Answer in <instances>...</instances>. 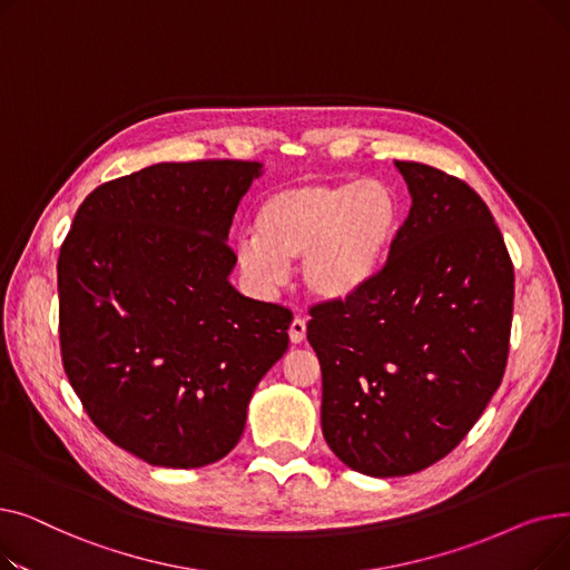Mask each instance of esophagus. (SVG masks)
<instances>
[{"instance_id":"obj_1","label":"esophagus","mask_w":570,"mask_h":570,"mask_svg":"<svg viewBox=\"0 0 570 570\" xmlns=\"http://www.w3.org/2000/svg\"><path fill=\"white\" fill-rule=\"evenodd\" d=\"M288 337H291L293 344H303L305 342V337H307V323H305V318H301V316L293 318V323L288 327Z\"/></svg>"}]
</instances>
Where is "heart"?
<instances>
[{"instance_id":"b5f03b06","label":"heart","mask_w":570,"mask_h":570,"mask_svg":"<svg viewBox=\"0 0 570 570\" xmlns=\"http://www.w3.org/2000/svg\"><path fill=\"white\" fill-rule=\"evenodd\" d=\"M404 224L400 194L379 179H305L269 191L237 265L263 291L303 261L307 291L323 303L363 295L391 263Z\"/></svg>"}]
</instances>
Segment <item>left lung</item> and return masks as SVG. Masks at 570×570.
<instances>
[{"label":"left lung","mask_w":570,"mask_h":570,"mask_svg":"<svg viewBox=\"0 0 570 570\" xmlns=\"http://www.w3.org/2000/svg\"><path fill=\"white\" fill-rule=\"evenodd\" d=\"M409 217L383 275L309 309L323 376L321 430L353 471H423L469 434L497 393L515 275L490 207L460 177L395 161Z\"/></svg>","instance_id":"1"}]
</instances>
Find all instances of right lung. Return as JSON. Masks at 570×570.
Here are the masks:
<instances>
[{"label": "right lung", "mask_w": 570, "mask_h": 570, "mask_svg": "<svg viewBox=\"0 0 570 570\" xmlns=\"http://www.w3.org/2000/svg\"><path fill=\"white\" fill-rule=\"evenodd\" d=\"M258 161L155 164L89 194L57 258L59 346L92 423L155 466L222 460L291 309L228 282L235 209Z\"/></svg>", "instance_id": "1"}]
</instances>
